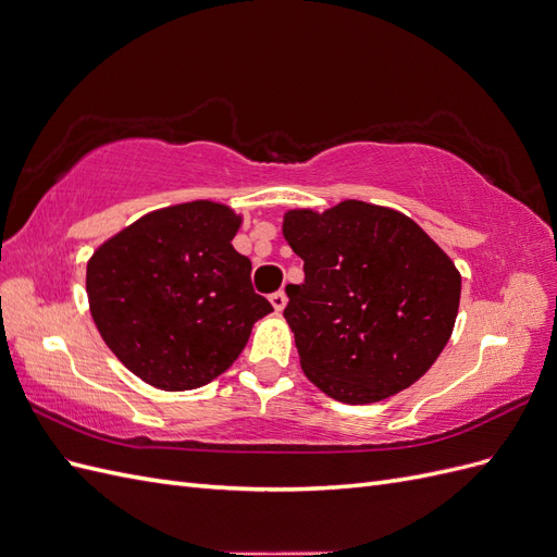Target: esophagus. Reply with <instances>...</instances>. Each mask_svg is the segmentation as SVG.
<instances>
[{
  "label": "esophagus",
  "mask_w": 557,
  "mask_h": 557,
  "mask_svg": "<svg viewBox=\"0 0 557 557\" xmlns=\"http://www.w3.org/2000/svg\"><path fill=\"white\" fill-rule=\"evenodd\" d=\"M269 301H272L274 311H276V313H281V311L285 309V301H288V297H285V293H283V290H278V293H274V295H269Z\"/></svg>",
  "instance_id": "1"
}]
</instances>
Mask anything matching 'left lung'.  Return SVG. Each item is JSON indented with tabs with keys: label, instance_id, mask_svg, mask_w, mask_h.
<instances>
[{
	"label": "left lung",
	"instance_id": "8db88e82",
	"mask_svg": "<svg viewBox=\"0 0 557 557\" xmlns=\"http://www.w3.org/2000/svg\"><path fill=\"white\" fill-rule=\"evenodd\" d=\"M305 260L283 315L299 364L344 404L407 391L440 358L460 307V272L409 215L346 199L323 213L283 215Z\"/></svg>",
	"mask_w": 557,
	"mask_h": 557
}]
</instances>
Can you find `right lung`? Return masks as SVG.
Instances as JSON below:
<instances>
[{"instance_id":"right-lung-1","label":"right lung","mask_w":557,"mask_h":557,"mask_svg":"<svg viewBox=\"0 0 557 557\" xmlns=\"http://www.w3.org/2000/svg\"><path fill=\"white\" fill-rule=\"evenodd\" d=\"M239 225L230 207L197 199L141 215L92 252L90 313L134 376L170 393L207 385L274 311L232 246Z\"/></svg>"}]
</instances>
